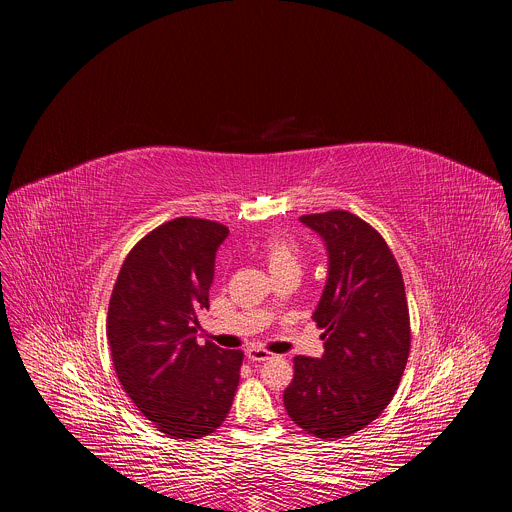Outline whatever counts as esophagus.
Segmentation results:
<instances>
[{
	"instance_id": "1",
	"label": "esophagus",
	"mask_w": 512,
	"mask_h": 512,
	"mask_svg": "<svg viewBox=\"0 0 512 512\" xmlns=\"http://www.w3.org/2000/svg\"><path fill=\"white\" fill-rule=\"evenodd\" d=\"M245 352H247V358H249V360H253V362H263V360L273 358V354H271V352H267V350H263V348H255V346L247 348Z\"/></svg>"
}]
</instances>
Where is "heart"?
<instances>
[{
  "instance_id": "obj_1",
  "label": "heart",
  "mask_w": 512,
  "mask_h": 512,
  "mask_svg": "<svg viewBox=\"0 0 512 512\" xmlns=\"http://www.w3.org/2000/svg\"><path fill=\"white\" fill-rule=\"evenodd\" d=\"M261 257L265 259L271 275L287 269H300L302 263V253L298 245L285 235H269L261 243Z\"/></svg>"
}]
</instances>
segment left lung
Masks as SVG:
<instances>
[{"instance_id":"obj_1","label":"left lung","mask_w":512,"mask_h":512,"mask_svg":"<svg viewBox=\"0 0 512 512\" xmlns=\"http://www.w3.org/2000/svg\"><path fill=\"white\" fill-rule=\"evenodd\" d=\"M330 255L314 322L324 356H296L283 391L287 415L334 442L373 423L391 403L411 348L401 269L377 229L346 210L304 214Z\"/></svg>"}]
</instances>
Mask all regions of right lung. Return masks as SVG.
Segmentation results:
<instances>
[{
  "mask_svg": "<svg viewBox=\"0 0 512 512\" xmlns=\"http://www.w3.org/2000/svg\"><path fill=\"white\" fill-rule=\"evenodd\" d=\"M227 235L225 225L194 216L156 227L127 253L109 300L117 379L143 417L180 442L221 427L239 385L245 354L194 336Z\"/></svg>",
  "mask_w": 512,
  "mask_h": 512,
  "instance_id": "add662e5",
  "label": "right lung"
}]
</instances>
